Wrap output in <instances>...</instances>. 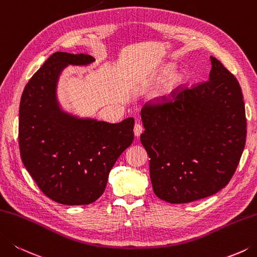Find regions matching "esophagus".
<instances>
[{
	"label": "esophagus",
	"instance_id": "34e87169",
	"mask_svg": "<svg viewBox=\"0 0 257 257\" xmlns=\"http://www.w3.org/2000/svg\"><path fill=\"white\" fill-rule=\"evenodd\" d=\"M142 132H143V126L140 123H137L135 124V126H134V135L137 138H139L140 135L142 134Z\"/></svg>",
	"mask_w": 257,
	"mask_h": 257
}]
</instances>
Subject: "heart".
<instances>
[{
  "label": "heart",
  "mask_w": 257,
  "mask_h": 257,
  "mask_svg": "<svg viewBox=\"0 0 257 257\" xmlns=\"http://www.w3.org/2000/svg\"><path fill=\"white\" fill-rule=\"evenodd\" d=\"M173 70H174L173 65L168 66L167 68L163 69L161 71V74L158 76L159 81H162L163 79L168 78V77L172 74ZM182 79H183V76H181V75L176 76V77H173V78H171L170 81H169V83L166 86H164V88L162 89L161 93H160V97H161V98H169V97H170V96L172 95V93L174 91V89H176V87L181 83Z\"/></svg>",
  "instance_id": "obj_1"
}]
</instances>
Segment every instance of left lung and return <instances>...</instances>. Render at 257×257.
<instances>
[{
	"label": "left lung",
	"instance_id": "obj_1",
	"mask_svg": "<svg viewBox=\"0 0 257 257\" xmlns=\"http://www.w3.org/2000/svg\"><path fill=\"white\" fill-rule=\"evenodd\" d=\"M209 80L170 103L141 110V143L156 195L187 204L215 195L234 176L246 142L245 105L235 76L210 57Z\"/></svg>",
	"mask_w": 257,
	"mask_h": 257
}]
</instances>
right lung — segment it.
Here are the masks:
<instances>
[{
	"label": "right lung",
	"instance_id": "obj_1",
	"mask_svg": "<svg viewBox=\"0 0 257 257\" xmlns=\"http://www.w3.org/2000/svg\"><path fill=\"white\" fill-rule=\"evenodd\" d=\"M89 55L55 52L23 90L19 145L40 190L62 205H88L103 195L110 169L133 142L134 118L107 123L67 112L57 86L68 66H88Z\"/></svg>",
	"mask_w": 257,
	"mask_h": 257
}]
</instances>
